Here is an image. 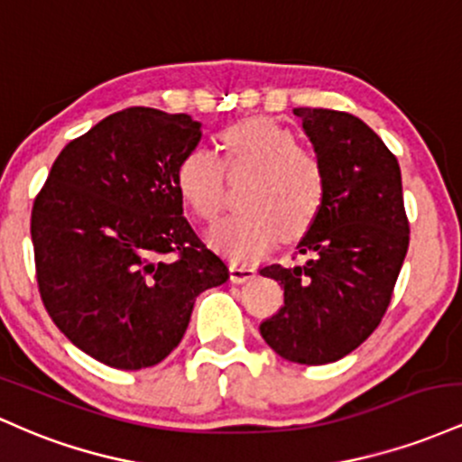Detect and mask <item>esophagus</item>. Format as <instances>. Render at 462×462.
Segmentation results:
<instances>
[{"instance_id": "34e87169", "label": "esophagus", "mask_w": 462, "mask_h": 462, "mask_svg": "<svg viewBox=\"0 0 462 462\" xmlns=\"http://www.w3.org/2000/svg\"><path fill=\"white\" fill-rule=\"evenodd\" d=\"M255 266H251V263L246 262H233L229 268V277L233 283H245L248 279L255 277Z\"/></svg>"}]
</instances>
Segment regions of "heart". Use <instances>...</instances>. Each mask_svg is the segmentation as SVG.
<instances>
[{
	"label": "heart",
	"instance_id": "heart-1",
	"mask_svg": "<svg viewBox=\"0 0 462 462\" xmlns=\"http://www.w3.org/2000/svg\"><path fill=\"white\" fill-rule=\"evenodd\" d=\"M231 165H251L248 209L217 220L207 231L209 245L233 262H251L266 253L277 237H299L310 229L325 199L323 165L282 124L248 117L220 133ZM180 196L205 220L225 209V163L209 148L185 154L176 174Z\"/></svg>",
	"mask_w": 462,
	"mask_h": 462
}]
</instances>
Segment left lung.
Returning a JSON list of instances; mask_svg holds the SVG:
<instances>
[{"label":"left lung","instance_id":"1","mask_svg":"<svg viewBox=\"0 0 462 462\" xmlns=\"http://www.w3.org/2000/svg\"><path fill=\"white\" fill-rule=\"evenodd\" d=\"M325 172V199L297 248L305 263L262 266L283 286V305L259 334L283 360L328 365L380 325L408 253L402 170L360 117L294 108Z\"/></svg>","mask_w":462,"mask_h":462}]
</instances>
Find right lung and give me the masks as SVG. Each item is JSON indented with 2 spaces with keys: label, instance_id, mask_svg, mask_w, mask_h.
<instances>
[{
  "label": "right lung",
  "instance_id": "add662e5",
  "mask_svg": "<svg viewBox=\"0 0 462 462\" xmlns=\"http://www.w3.org/2000/svg\"><path fill=\"white\" fill-rule=\"evenodd\" d=\"M200 126L159 108L113 113L60 150L34 200L45 310L78 349L113 369L159 365L183 338L196 297L229 279L183 216L176 183Z\"/></svg>",
  "mask_w": 462,
  "mask_h": 462
}]
</instances>
